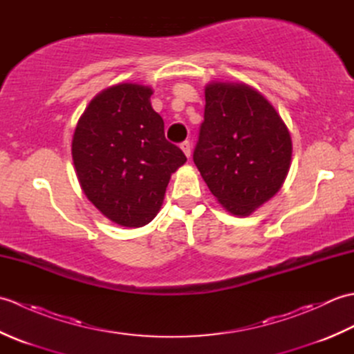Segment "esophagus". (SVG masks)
<instances>
[{"instance_id":"1","label":"esophagus","mask_w":354,"mask_h":354,"mask_svg":"<svg viewBox=\"0 0 354 354\" xmlns=\"http://www.w3.org/2000/svg\"><path fill=\"white\" fill-rule=\"evenodd\" d=\"M181 149H183V152L185 153V156H187V158H190V156H192V145H190V141H184V142H181Z\"/></svg>"}]
</instances>
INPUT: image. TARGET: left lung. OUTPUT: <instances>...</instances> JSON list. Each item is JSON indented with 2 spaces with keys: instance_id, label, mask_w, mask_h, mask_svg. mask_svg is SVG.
I'll use <instances>...</instances> for the list:
<instances>
[{
  "instance_id": "8db88e82",
  "label": "left lung",
  "mask_w": 354,
  "mask_h": 354,
  "mask_svg": "<svg viewBox=\"0 0 354 354\" xmlns=\"http://www.w3.org/2000/svg\"><path fill=\"white\" fill-rule=\"evenodd\" d=\"M292 140L265 95L246 84L212 82L193 161L217 202L250 216L281 189Z\"/></svg>"
}]
</instances>
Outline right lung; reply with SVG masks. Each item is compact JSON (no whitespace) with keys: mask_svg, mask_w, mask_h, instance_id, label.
I'll return each mask as SVG.
<instances>
[{"mask_svg":"<svg viewBox=\"0 0 354 354\" xmlns=\"http://www.w3.org/2000/svg\"><path fill=\"white\" fill-rule=\"evenodd\" d=\"M152 88L118 84L89 102L73 135V161L85 196L109 221L126 228L147 225L165 189L187 161L164 137L150 104Z\"/></svg>","mask_w":354,"mask_h":354,"instance_id":"right-lung-1","label":"right lung"}]
</instances>
